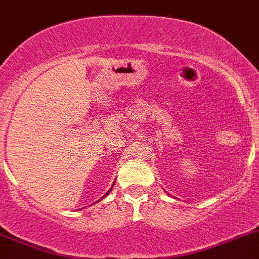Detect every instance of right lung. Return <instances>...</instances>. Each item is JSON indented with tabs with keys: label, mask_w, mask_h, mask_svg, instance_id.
Listing matches in <instances>:
<instances>
[{
	"label": "right lung",
	"mask_w": 259,
	"mask_h": 259,
	"mask_svg": "<svg viewBox=\"0 0 259 259\" xmlns=\"http://www.w3.org/2000/svg\"><path fill=\"white\" fill-rule=\"evenodd\" d=\"M109 192H111V190H109V191H108V192H107V193H106V195H104V196H103V197H102V199H104V197H106V196H107V195H108V193H109ZM102 199H99V200H98V201H101V200H102ZM98 201H97V202H98Z\"/></svg>",
	"instance_id": "1"
}]
</instances>
